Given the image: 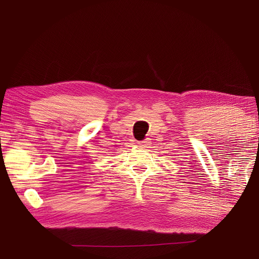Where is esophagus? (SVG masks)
<instances>
[{
	"mask_svg": "<svg viewBox=\"0 0 259 259\" xmlns=\"http://www.w3.org/2000/svg\"><path fill=\"white\" fill-rule=\"evenodd\" d=\"M137 145H138V147H140V148H147L150 145V140L149 139H145L143 141H138L137 143Z\"/></svg>",
	"mask_w": 259,
	"mask_h": 259,
	"instance_id": "1",
	"label": "esophagus"
}]
</instances>
